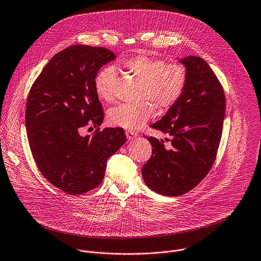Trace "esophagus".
<instances>
[{
    "mask_svg": "<svg viewBox=\"0 0 261 261\" xmlns=\"http://www.w3.org/2000/svg\"><path fill=\"white\" fill-rule=\"evenodd\" d=\"M126 136H127L128 140H132V139H134V138L137 136V134H136L135 132H133V131L127 130V131H126Z\"/></svg>",
    "mask_w": 261,
    "mask_h": 261,
    "instance_id": "esophagus-1",
    "label": "esophagus"
}]
</instances>
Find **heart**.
<instances>
[{
  "mask_svg": "<svg viewBox=\"0 0 261 261\" xmlns=\"http://www.w3.org/2000/svg\"><path fill=\"white\" fill-rule=\"evenodd\" d=\"M124 68L144 85L142 100H151L160 109L173 107L182 96L187 80V68L181 63H168L164 59L137 55L123 62ZM116 71L107 66L94 77V89L99 98L107 102L115 99ZM153 116L149 102L119 105L109 110L108 121L112 126L128 130L142 128Z\"/></svg>",
  "mask_w": 261,
  "mask_h": 261,
  "instance_id": "heart-1",
  "label": "heart"
}]
</instances>
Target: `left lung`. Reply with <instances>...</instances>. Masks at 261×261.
Segmentation results:
<instances>
[{"mask_svg":"<svg viewBox=\"0 0 261 261\" xmlns=\"http://www.w3.org/2000/svg\"><path fill=\"white\" fill-rule=\"evenodd\" d=\"M188 80L180 99L150 127L169 135L146 137L152 154L142 167L145 184L166 196H180L196 187L211 171L221 142L226 95L217 75L200 57L180 60Z\"/></svg>","mask_w":261,"mask_h":261,"instance_id":"1","label":"left lung"}]
</instances>
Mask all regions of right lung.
Wrapping results in <instances>:
<instances>
[{
  "instance_id": "obj_1",
  "label": "right lung",
  "mask_w": 261,
  "mask_h": 261,
  "mask_svg": "<svg viewBox=\"0 0 261 261\" xmlns=\"http://www.w3.org/2000/svg\"><path fill=\"white\" fill-rule=\"evenodd\" d=\"M115 58L106 47L71 45L49 60L28 94L25 126L34 162L49 183L71 195L96 188L108 159L127 139L122 128L99 129L103 110L94 77ZM88 125L97 130L81 137Z\"/></svg>"
}]
</instances>
